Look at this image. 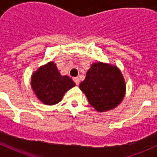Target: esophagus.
<instances>
[{
  "label": "esophagus",
  "instance_id": "obj_1",
  "mask_svg": "<svg viewBox=\"0 0 157 157\" xmlns=\"http://www.w3.org/2000/svg\"><path fill=\"white\" fill-rule=\"evenodd\" d=\"M73 80H74L75 83V84L77 86L78 85V84H79V78H78V77L74 78H73Z\"/></svg>",
  "mask_w": 157,
  "mask_h": 157
}]
</instances>
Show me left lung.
I'll return each instance as SVG.
<instances>
[{
  "mask_svg": "<svg viewBox=\"0 0 157 157\" xmlns=\"http://www.w3.org/2000/svg\"><path fill=\"white\" fill-rule=\"evenodd\" d=\"M79 88L98 112L114 109L123 99L126 85L116 67L103 63H93Z\"/></svg>",
  "mask_w": 157,
  "mask_h": 157,
  "instance_id": "left-lung-1",
  "label": "left lung"
}]
</instances>
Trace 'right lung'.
Listing matches in <instances>:
<instances>
[{
	"mask_svg": "<svg viewBox=\"0 0 157 157\" xmlns=\"http://www.w3.org/2000/svg\"><path fill=\"white\" fill-rule=\"evenodd\" d=\"M75 86V83L71 78L60 75L53 62L41 67L31 78V86L34 93L47 105L59 103L65 92Z\"/></svg>",
	"mask_w": 157,
	"mask_h": 157,
	"instance_id": "obj_1",
	"label": "right lung"
}]
</instances>
